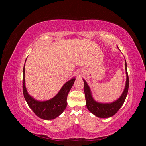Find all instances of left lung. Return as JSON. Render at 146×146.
Segmentation results:
<instances>
[{
    "label": "left lung",
    "instance_id": "obj_1",
    "mask_svg": "<svg viewBox=\"0 0 146 146\" xmlns=\"http://www.w3.org/2000/svg\"><path fill=\"white\" fill-rule=\"evenodd\" d=\"M125 64L127 76L125 86L120 98L113 102L105 104L96 102L92 98L89 86H88L86 82L83 79L84 82V91H85V94L86 107L88 110L91 113L94 114L96 116L100 118H108L111 117L119 111V110L121 108L123 104L124 103L129 86V79L127 73L126 61H125Z\"/></svg>",
    "mask_w": 146,
    "mask_h": 146
}]
</instances>
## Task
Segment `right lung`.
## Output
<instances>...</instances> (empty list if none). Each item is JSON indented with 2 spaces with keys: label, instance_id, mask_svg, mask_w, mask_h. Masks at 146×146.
I'll return each mask as SVG.
<instances>
[{
  "label": "right lung",
  "instance_id": "1",
  "mask_svg": "<svg viewBox=\"0 0 146 146\" xmlns=\"http://www.w3.org/2000/svg\"><path fill=\"white\" fill-rule=\"evenodd\" d=\"M26 61V60H25ZM76 80L75 77L66 82L55 97L46 101H38L27 92L25 85V64L23 68V90L24 98L36 115L44 120H51L59 116L67 107V97Z\"/></svg>",
  "mask_w": 146,
  "mask_h": 146
}]
</instances>
